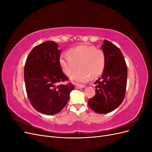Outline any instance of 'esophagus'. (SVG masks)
Segmentation results:
<instances>
[{"label": "esophagus", "instance_id": "esophagus-1", "mask_svg": "<svg viewBox=\"0 0 152 152\" xmlns=\"http://www.w3.org/2000/svg\"><path fill=\"white\" fill-rule=\"evenodd\" d=\"M84 87H85L84 85H75V89H81V88H84Z\"/></svg>", "mask_w": 152, "mask_h": 152}]
</instances>
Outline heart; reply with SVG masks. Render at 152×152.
Masks as SVG:
<instances>
[{"label":"heart","mask_w":152,"mask_h":152,"mask_svg":"<svg viewBox=\"0 0 152 152\" xmlns=\"http://www.w3.org/2000/svg\"><path fill=\"white\" fill-rule=\"evenodd\" d=\"M106 58L103 50L94 45H80L70 49L68 55H62L59 65L63 72L71 75L78 66L79 69L71 76L75 83L88 81L91 77L96 78L102 74L105 67Z\"/></svg>","instance_id":"1"}]
</instances>
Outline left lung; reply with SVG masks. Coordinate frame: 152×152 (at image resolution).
<instances>
[{
	"mask_svg": "<svg viewBox=\"0 0 152 152\" xmlns=\"http://www.w3.org/2000/svg\"><path fill=\"white\" fill-rule=\"evenodd\" d=\"M106 63L102 77L96 80V94L88 101L89 107L98 113H107L116 109L125 98L127 67L118 48L104 40L102 45Z\"/></svg>",
	"mask_w": 152,
	"mask_h": 152,
	"instance_id": "left-lung-1",
	"label": "left lung"
}]
</instances>
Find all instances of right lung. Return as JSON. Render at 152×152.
<instances>
[{"label":"right lung","mask_w":152,"mask_h":152,"mask_svg":"<svg viewBox=\"0 0 152 152\" xmlns=\"http://www.w3.org/2000/svg\"><path fill=\"white\" fill-rule=\"evenodd\" d=\"M53 41L35 46L28 54L24 70L27 96L37 111L52 115L59 113L67 104L72 83L63 84L68 78L59 65L60 50Z\"/></svg>","instance_id":"1"}]
</instances>
